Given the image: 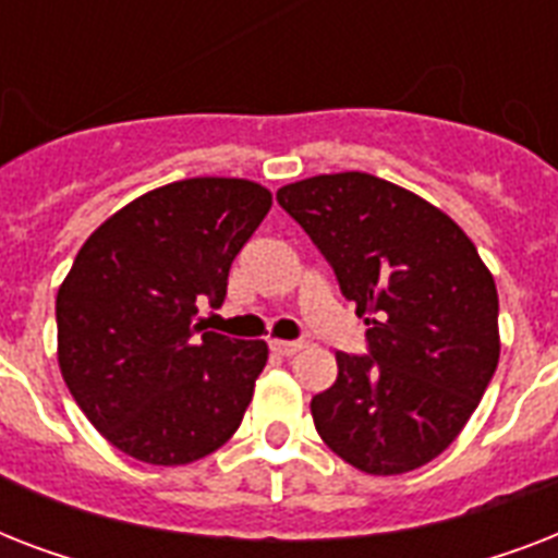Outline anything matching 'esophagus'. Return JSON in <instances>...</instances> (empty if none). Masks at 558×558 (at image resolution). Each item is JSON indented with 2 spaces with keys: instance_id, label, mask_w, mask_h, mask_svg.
<instances>
[{
  "instance_id": "1",
  "label": "esophagus",
  "mask_w": 558,
  "mask_h": 558,
  "mask_svg": "<svg viewBox=\"0 0 558 558\" xmlns=\"http://www.w3.org/2000/svg\"><path fill=\"white\" fill-rule=\"evenodd\" d=\"M301 348H304L301 341H280V339L271 341V350H275L278 356H295V353H298V350H301Z\"/></svg>"
}]
</instances>
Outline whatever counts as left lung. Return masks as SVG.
<instances>
[{
    "mask_svg": "<svg viewBox=\"0 0 558 558\" xmlns=\"http://www.w3.org/2000/svg\"><path fill=\"white\" fill-rule=\"evenodd\" d=\"M367 324L371 356L336 353L310 402L322 440L365 475H405L458 440L493 379L498 289L475 243L437 205L371 173L278 191Z\"/></svg>",
    "mask_w": 558,
    "mask_h": 558,
    "instance_id": "1",
    "label": "left lung"
}]
</instances>
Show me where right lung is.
Here are the masks:
<instances>
[{"mask_svg":"<svg viewBox=\"0 0 558 558\" xmlns=\"http://www.w3.org/2000/svg\"><path fill=\"white\" fill-rule=\"evenodd\" d=\"M271 208L248 179L196 177L133 199L81 245L57 289V365L95 428L153 466H185L240 428L266 341L202 330Z\"/></svg>","mask_w":558,"mask_h":558,"instance_id":"1","label":"right lung"}]
</instances>
